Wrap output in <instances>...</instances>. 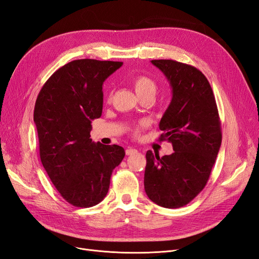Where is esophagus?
Masks as SVG:
<instances>
[{
  "label": "esophagus",
  "mask_w": 259,
  "mask_h": 259,
  "mask_svg": "<svg viewBox=\"0 0 259 259\" xmlns=\"http://www.w3.org/2000/svg\"><path fill=\"white\" fill-rule=\"evenodd\" d=\"M137 152L136 149L134 148H127L126 150H125V153H126V155H132V154H135Z\"/></svg>",
  "instance_id": "1"
}]
</instances>
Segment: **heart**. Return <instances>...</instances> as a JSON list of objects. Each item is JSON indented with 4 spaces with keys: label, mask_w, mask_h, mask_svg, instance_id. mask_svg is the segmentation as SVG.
Returning a JSON list of instances; mask_svg holds the SVG:
<instances>
[{
    "label": "heart",
    "mask_w": 259,
    "mask_h": 259,
    "mask_svg": "<svg viewBox=\"0 0 259 259\" xmlns=\"http://www.w3.org/2000/svg\"><path fill=\"white\" fill-rule=\"evenodd\" d=\"M132 85L133 88H134L135 92L137 93V95L140 96H144L147 95V94H152L154 95L155 90H156V83L154 82V80H152L150 76L148 75H144V74H140V75H136L133 77L132 80ZM112 95H113V92L112 91H109L108 95H107V101L108 103H111L112 100ZM146 126V123L143 122L142 124L137 126L134 130V134L138 135L139 130L142 127Z\"/></svg>",
    "instance_id": "obj_1"
}]
</instances>
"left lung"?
Here are the masks:
<instances>
[{
	"label": "left lung",
	"mask_w": 259,
	"mask_h": 259,
	"mask_svg": "<svg viewBox=\"0 0 259 259\" xmlns=\"http://www.w3.org/2000/svg\"><path fill=\"white\" fill-rule=\"evenodd\" d=\"M166 76L173 97L160 121V140L174 152L162 158L148 150L145 191L155 204L178 208L205 187L222 145L215 96L199 69L170 59L151 60Z\"/></svg>",
	"instance_id": "1"
}]
</instances>
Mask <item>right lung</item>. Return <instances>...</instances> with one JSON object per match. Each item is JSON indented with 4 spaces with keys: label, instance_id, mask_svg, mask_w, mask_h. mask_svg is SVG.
<instances>
[{
    "label": "right lung",
    "instance_id": "obj_1",
    "mask_svg": "<svg viewBox=\"0 0 259 259\" xmlns=\"http://www.w3.org/2000/svg\"><path fill=\"white\" fill-rule=\"evenodd\" d=\"M121 61L77 59L55 71L38 93L33 120L40 158L53 185L70 204L91 207L103 201L121 146L93 143L92 120L103 112V84Z\"/></svg>",
    "mask_w": 259,
    "mask_h": 259
}]
</instances>
